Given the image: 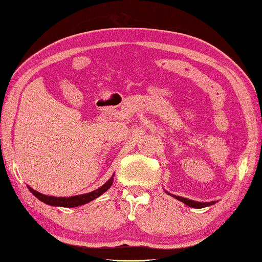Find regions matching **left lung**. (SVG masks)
<instances>
[{
	"label": "left lung",
	"instance_id": "8db88e82",
	"mask_svg": "<svg viewBox=\"0 0 262 262\" xmlns=\"http://www.w3.org/2000/svg\"><path fill=\"white\" fill-rule=\"evenodd\" d=\"M170 194V193H168ZM170 196H173L174 198H177L178 201L184 203L185 205H188L190 207H193V208H203V207H206V206H210L213 205V203H199V202H194V201H190V199L187 198H183V197H179V196H174V194H170Z\"/></svg>",
	"mask_w": 262,
	"mask_h": 262
}]
</instances>
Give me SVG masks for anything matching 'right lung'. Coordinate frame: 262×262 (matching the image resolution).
<instances>
[{
    "label": "right lung",
    "instance_id": "right-lung-1",
    "mask_svg": "<svg viewBox=\"0 0 262 262\" xmlns=\"http://www.w3.org/2000/svg\"><path fill=\"white\" fill-rule=\"evenodd\" d=\"M112 183H113V177L110 180H108L105 184H103L101 188L95 190V191H92L89 193H84V194H79V196L69 197V198L46 196V194H42L40 192H37V191H35V190H33L32 188H28V189H30V191L33 194H34V196L37 199H40L41 202L48 204V205L61 206V207H77V206H80V205H83V204H87L89 202H92V201H94L95 198L101 196L102 193H104L106 191V190L110 189Z\"/></svg>",
    "mask_w": 262,
    "mask_h": 262
}]
</instances>
